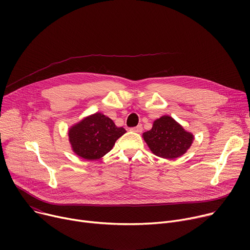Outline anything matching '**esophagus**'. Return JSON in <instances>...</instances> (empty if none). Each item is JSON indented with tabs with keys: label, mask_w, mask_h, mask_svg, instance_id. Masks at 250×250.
Wrapping results in <instances>:
<instances>
[{
	"label": "esophagus",
	"mask_w": 250,
	"mask_h": 250,
	"mask_svg": "<svg viewBox=\"0 0 250 250\" xmlns=\"http://www.w3.org/2000/svg\"><path fill=\"white\" fill-rule=\"evenodd\" d=\"M130 130H132V132H135V133H142L143 126H142V125H139L136 126V127H132V128H130Z\"/></svg>",
	"instance_id": "34e87169"
}]
</instances>
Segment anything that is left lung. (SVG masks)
I'll use <instances>...</instances> for the list:
<instances>
[{
    "label": "left lung",
    "mask_w": 250,
    "mask_h": 250,
    "mask_svg": "<svg viewBox=\"0 0 250 250\" xmlns=\"http://www.w3.org/2000/svg\"><path fill=\"white\" fill-rule=\"evenodd\" d=\"M143 138L153 154L165 159L178 158L189 149L193 141V135L169 115L156 120Z\"/></svg>",
    "instance_id": "obj_1"
}]
</instances>
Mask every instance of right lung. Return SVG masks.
I'll return each instance as SVG.
<instances>
[{"label":"right lung","mask_w":250,"mask_h":250,"mask_svg":"<svg viewBox=\"0 0 250 250\" xmlns=\"http://www.w3.org/2000/svg\"><path fill=\"white\" fill-rule=\"evenodd\" d=\"M125 132L109 117L96 112L73 125L68 135L74 153L86 160H97L107 154Z\"/></svg>","instance_id":"obj_1"}]
</instances>
